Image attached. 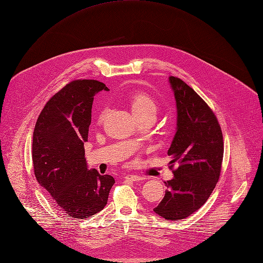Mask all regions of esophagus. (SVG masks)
Returning a JSON list of instances; mask_svg holds the SVG:
<instances>
[{"label":"esophagus","instance_id":"esophagus-1","mask_svg":"<svg viewBox=\"0 0 263 263\" xmlns=\"http://www.w3.org/2000/svg\"><path fill=\"white\" fill-rule=\"evenodd\" d=\"M125 179L131 180V181H140V180H143L144 177H142V176H140V175H134V174H132V175L125 176Z\"/></svg>","mask_w":263,"mask_h":263}]
</instances>
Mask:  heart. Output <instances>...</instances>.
Listing matches in <instances>:
<instances>
[{"label":"heart","mask_w":263,"mask_h":263,"mask_svg":"<svg viewBox=\"0 0 263 263\" xmlns=\"http://www.w3.org/2000/svg\"><path fill=\"white\" fill-rule=\"evenodd\" d=\"M130 107L135 117H140L146 114H156L157 103L156 101L145 92H134L130 96ZM106 114V108H102L99 114V119H103Z\"/></svg>","instance_id":"obj_1"}]
</instances>
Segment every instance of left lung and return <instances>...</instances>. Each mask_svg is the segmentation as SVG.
I'll use <instances>...</instances> for the list:
<instances>
[{"label":"left lung","mask_w":263,"mask_h":263,"mask_svg":"<svg viewBox=\"0 0 263 263\" xmlns=\"http://www.w3.org/2000/svg\"><path fill=\"white\" fill-rule=\"evenodd\" d=\"M174 92L176 133L167 155L174 177L165 181V195L154 212L166 220H180L208 201L219 179L223 157L222 132L215 114L181 79L170 76Z\"/></svg>","instance_id":"8db88e82"}]
</instances>
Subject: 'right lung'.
I'll list each match as a JSON object with an SVG mask.
<instances>
[{"label":"right lung","instance_id":"obj_1","mask_svg":"<svg viewBox=\"0 0 263 263\" xmlns=\"http://www.w3.org/2000/svg\"><path fill=\"white\" fill-rule=\"evenodd\" d=\"M102 90L108 88L93 79L67 84L44 106L33 132L34 174L55 206L72 218L101 212L115 184L112 176L89 170L85 159L93 97Z\"/></svg>","mask_w":263,"mask_h":263}]
</instances>
